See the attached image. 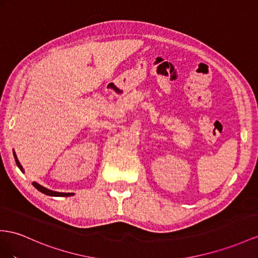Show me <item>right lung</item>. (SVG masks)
I'll return each instance as SVG.
<instances>
[{"label":"right lung","mask_w":258,"mask_h":258,"mask_svg":"<svg viewBox=\"0 0 258 258\" xmlns=\"http://www.w3.org/2000/svg\"><path fill=\"white\" fill-rule=\"evenodd\" d=\"M13 154H14V158H15V161H16V164H17V167L21 169V171L22 172H24V168L22 167V164H21V162L18 161V159H17V156H16V154H15V151L13 150ZM32 185H34L39 192H41V193H43V194H45V195H49V196H56V197H63V196H72V195H74V193H61V192H55V190H51V189H49V188H47V187H44V186H42V185H40V184L39 183H37V182H32Z\"/></svg>","instance_id":"right-lung-1"}]
</instances>
